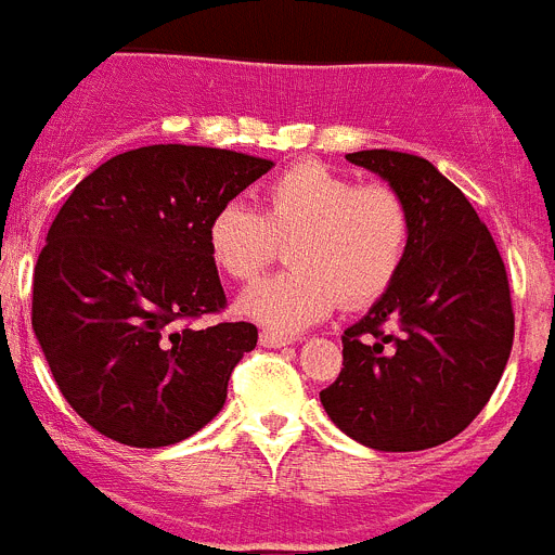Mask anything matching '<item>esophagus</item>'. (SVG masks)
Instances as JSON below:
<instances>
[{"instance_id":"1","label":"esophagus","mask_w":555,"mask_h":555,"mask_svg":"<svg viewBox=\"0 0 555 555\" xmlns=\"http://www.w3.org/2000/svg\"><path fill=\"white\" fill-rule=\"evenodd\" d=\"M261 345L263 347H288V345H294V338L292 336H281V333L263 331L261 333Z\"/></svg>"}]
</instances>
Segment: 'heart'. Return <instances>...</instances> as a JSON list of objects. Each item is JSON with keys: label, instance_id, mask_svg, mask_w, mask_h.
<instances>
[{"label": "heart", "instance_id": "1", "mask_svg": "<svg viewBox=\"0 0 555 555\" xmlns=\"http://www.w3.org/2000/svg\"><path fill=\"white\" fill-rule=\"evenodd\" d=\"M411 208L386 183H361L320 160L288 166L267 189L263 217L228 199L208 222L210 258L235 283H249L292 238V269L255 283L238 311L281 333L320 322L338 302L364 308L384 297L411 249Z\"/></svg>", "mask_w": 555, "mask_h": 555}]
</instances>
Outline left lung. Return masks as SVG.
Listing matches in <instances>:
<instances>
[{
  "label": "left lung",
  "mask_w": 555,
  "mask_h": 555,
  "mask_svg": "<svg viewBox=\"0 0 555 555\" xmlns=\"http://www.w3.org/2000/svg\"><path fill=\"white\" fill-rule=\"evenodd\" d=\"M347 160L403 194L414 230L395 286L341 336L345 364L320 400L366 448H436L473 423L506 370V267L469 199L430 160L391 150L350 152Z\"/></svg>",
  "instance_id": "8db88e82"
}]
</instances>
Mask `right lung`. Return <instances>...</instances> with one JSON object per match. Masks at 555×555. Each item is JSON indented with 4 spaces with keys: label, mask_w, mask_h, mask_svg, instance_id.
Returning a JSON list of instances; mask_svg holds the SVG:
<instances>
[{
    "label": "right lung",
    "mask_w": 555,
    "mask_h": 555,
    "mask_svg": "<svg viewBox=\"0 0 555 555\" xmlns=\"http://www.w3.org/2000/svg\"><path fill=\"white\" fill-rule=\"evenodd\" d=\"M269 169L152 144L105 160L63 203L33 274V331L66 403L113 442L166 448L222 411L258 327L191 325L228 306L208 222Z\"/></svg>",
    "instance_id": "1"
}]
</instances>
